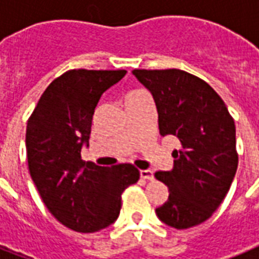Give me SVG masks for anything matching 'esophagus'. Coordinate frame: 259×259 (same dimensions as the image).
<instances>
[{
    "label": "esophagus",
    "mask_w": 259,
    "mask_h": 259,
    "mask_svg": "<svg viewBox=\"0 0 259 259\" xmlns=\"http://www.w3.org/2000/svg\"><path fill=\"white\" fill-rule=\"evenodd\" d=\"M140 177L143 178V180H152L154 178V174H152L151 170H140Z\"/></svg>",
    "instance_id": "obj_1"
}]
</instances>
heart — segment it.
<instances>
[{"mask_svg": "<svg viewBox=\"0 0 259 259\" xmlns=\"http://www.w3.org/2000/svg\"><path fill=\"white\" fill-rule=\"evenodd\" d=\"M136 92H139V90H135V92H130V93H128V94H131V93H136Z\"/></svg>", "mask_w": 259, "mask_h": 259, "instance_id": "heart-1", "label": "heart"}]
</instances>
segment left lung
<instances>
[{"label": "left lung", "instance_id": "1", "mask_svg": "<svg viewBox=\"0 0 259 259\" xmlns=\"http://www.w3.org/2000/svg\"><path fill=\"white\" fill-rule=\"evenodd\" d=\"M138 79L151 92L162 136L174 135V167L155 171L169 188L158 218L185 230L209 219L230 190L238 167L235 123L219 94L204 79L184 70H139Z\"/></svg>", "mask_w": 259, "mask_h": 259}]
</instances>
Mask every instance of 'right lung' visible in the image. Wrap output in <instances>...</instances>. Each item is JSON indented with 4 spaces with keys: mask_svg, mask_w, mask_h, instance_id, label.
Segmentation results:
<instances>
[{
    "mask_svg": "<svg viewBox=\"0 0 259 259\" xmlns=\"http://www.w3.org/2000/svg\"><path fill=\"white\" fill-rule=\"evenodd\" d=\"M125 70H69L44 90L27 123L28 169L44 205L77 232L111 226L120 213L121 193L140 177L131 163L112 167L85 162L94 109L102 93Z\"/></svg>",
    "mask_w": 259,
    "mask_h": 259,
    "instance_id": "obj_1",
    "label": "right lung"
}]
</instances>
